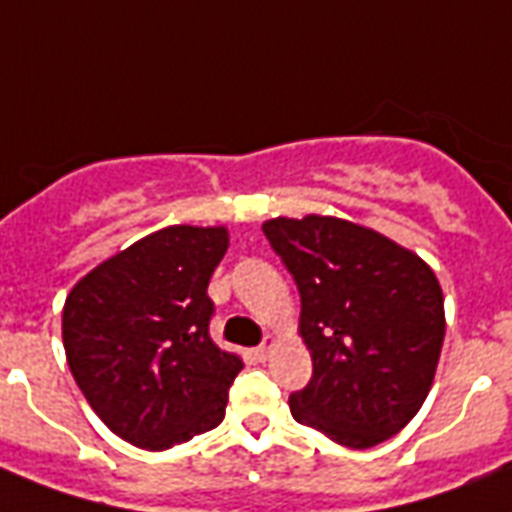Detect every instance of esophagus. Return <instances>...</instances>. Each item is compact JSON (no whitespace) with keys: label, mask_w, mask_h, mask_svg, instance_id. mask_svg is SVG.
I'll return each mask as SVG.
<instances>
[{"label":"esophagus","mask_w":512,"mask_h":512,"mask_svg":"<svg viewBox=\"0 0 512 512\" xmlns=\"http://www.w3.org/2000/svg\"><path fill=\"white\" fill-rule=\"evenodd\" d=\"M272 347H275V336H264V342L253 350V360H259V363H264V360L269 358V352H272Z\"/></svg>","instance_id":"obj_1"}]
</instances>
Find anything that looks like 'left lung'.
<instances>
[{
    "label": "left lung",
    "mask_w": 512,
    "mask_h": 512,
    "mask_svg": "<svg viewBox=\"0 0 512 512\" xmlns=\"http://www.w3.org/2000/svg\"><path fill=\"white\" fill-rule=\"evenodd\" d=\"M301 296L312 379L291 392L296 422L371 449L414 419L441 358L443 293L433 269L374 229L331 216L264 224Z\"/></svg>",
    "instance_id": "8db88e82"
}]
</instances>
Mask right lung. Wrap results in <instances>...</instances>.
I'll return each instance as SVG.
<instances>
[{
	"label": "right lung",
	"instance_id": "right-lung-1",
	"mask_svg": "<svg viewBox=\"0 0 512 512\" xmlns=\"http://www.w3.org/2000/svg\"><path fill=\"white\" fill-rule=\"evenodd\" d=\"M224 227H168L95 267L63 307L74 382L104 425L162 451L224 419L243 360L211 339L213 269Z\"/></svg>",
	"mask_w": 512,
	"mask_h": 512
}]
</instances>
